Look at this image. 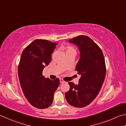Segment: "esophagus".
<instances>
[{
  "mask_svg": "<svg viewBox=\"0 0 126 126\" xmlns=\"http://www.w3.org/2000/svg\"><path fill=\"white\" fill-rule=\"evenodd\" d=\"M60 82L61 83H63L65 82V81H63V79H60Z\"/></svg>",
  "mask_w": 126,
  "mask_h": 126,
  "instance_id": "obj_1",
  "label": "esophagus"
}]
</instances>
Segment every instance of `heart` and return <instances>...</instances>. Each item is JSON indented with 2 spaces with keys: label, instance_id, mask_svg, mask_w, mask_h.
Here are the masks:
<instances>
[{
  "label": "heart",
  "instance_id": "obj_1",
  "mask_svg": "<svg viewBox=\"0 0 126 126\" xmlns=\"http://www.w3.org/2000/svg\"><path fill=\"white\" fill-rule=\"evenodd\" d=\"M66 53L67 52H76V50L75 48L72 47V46H68L66 48Z\"/></svg>",
  "mask_w": 126,
  "mask_h": 126
}]
</instances>
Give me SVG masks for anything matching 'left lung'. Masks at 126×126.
Instances as JSON below:
<instances>
[{
    "mask_svg": "<svg viewBox=\"0 0 126 126\" xmlns=\"http://www.w3.org/2000/svg\"><path fill=\"white\" fill-rule=\"evenodd\" d=\"M69 42L80 51L76 70L81 78L78 85L69 82L70 90L65 93V97L69 105L83 107L96 97L104 82L106 72L104 56L99 46L87 36L80 35Z\"/></svg>",
    "mask_w": 126,
    "mask_h": 126,
    "instance_id": "1",
    "label": "left lung"
}]
</instances>
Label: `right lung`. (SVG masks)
Here are the masks:
<instances>
[{
	"mask_svg": "<svg viewBox=\"0 0 126 126\" xmlns=\"http://www.w3.org/2000/svg\"><path fill=\"white\" fill-rule=\"evenodd\" d=\"M57 44L46 40H35L21 55L18 76L21 89L29 102L37 109H46L52 104L54 94L59 87L58 78L52 80L42 74L50 63Z\"/></svg>",
	"mask_w": 126,
	"mask_h": 126,
	"instance_id": "right-lung-1",
	"label": "right lung"
}]
</instances>
